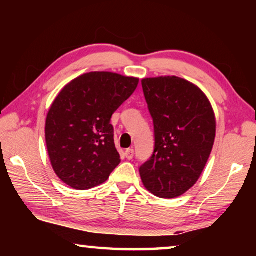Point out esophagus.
I'll use <instances>...</instances> for the list:
<instances>
[{"label":"esophagus","mask_w":256,"mask_h":256,"mask_svg":"<svg viewBox=\"0 0 256 256\" xmlns=\"http://www.w3.org/2000/svg\"><path fill=\"white\" fill-rule=\"evenodd\" d=\"M124 154H125V157H126V159L131 160L133 158V156H134V150L133 149H126V150H125Z\"/></svg>","instance_id":"esophagus-1"}]
</instances>
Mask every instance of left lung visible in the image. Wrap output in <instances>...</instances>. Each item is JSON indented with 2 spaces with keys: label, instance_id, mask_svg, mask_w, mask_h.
<instances>
[{
  "label": "left lung",
  "instance_id": "8db88e82",
  "mask_svg": "<svg viewBox=\"0 0 256 256\" xmlns=\"http://www.w3.org/2000/svg\"><path fill=\"white\" fill-rule=\"evenodd\" d=\"M154 126V150L140 167L144 188L162 198L183 196L200 178L216 138V116L204 92L178 76L141 81Z\"/></svg>",
  "mask_w": 256,
  "mask_h": 256
}]
</instances>
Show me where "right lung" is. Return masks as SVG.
Here are the masks:
<instances>
[{
    "label": "right lung",
    "mask_w": 256,
    "mask_h": 256,
    "mask_svg": "<svg viewBox=\"0 0 256 256\" xmlns=\"http://www.w3.org/2000/svg\"><path fill=\"white\" fill-rule=\"evenodd\" d=\"M138 84V78L89 72L60 90L47 114L45 138L52 167L63 183L92 188L118 166L110 118Z\"/></svg>",
    "instance_id": "add662e5"
}]
</instances>
